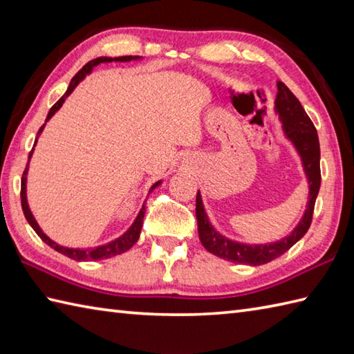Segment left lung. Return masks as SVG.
<instances>
[{
  "label": "left lung",
  "instance_id": "left-lung-1",
  "mask_svg": "<svg viewBox=\"0 0 354 354\" xmlns=\"http://www.w3.org/2000/svg\"><path fill=\"white\" fill-rule=\"evenodd\" d=\"M277 88L278 93L275 99V112L280 117V122L283 123L284 135L292 141V145L295 146L297 152L301 156L307 181H309L307 209L303 219L297 225V228L288 237L278 240L275 243L246 245L234 242V240L227 239L213 228V225L209 223L208 216L204 209V204H202L201 193L198 192L196 194V219L201 243L204 245L208 252H212L223 260L240 263V265H265V263L272 261L274 259L283 255L286 251H289L306 234L307 230L310 228L315 201H317L321 187V153L317 129H315L312 120L306 114L301 103L292 94L290 89L283 82H277Z\"/></svg>",
  "mask_w": 354,
  "mask_h": 354
}]
</instances>
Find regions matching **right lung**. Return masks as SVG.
<instances>
[{
  "label": "right lung",
  "instance_id": "add662e5",
  "mask_svg": "<svg viewBox=\"0 0 354 354\" xmlns=\"http://www.w3.org/2000/svg\"><path fill=\"white\" fill-rule=\"evenodd\" d=\"M137 59H141L140 56H120V57H97V59H93V61H89L84 68H82L76 76H74L70 82V86L68 89H66V93L59 99L55 104H53L51 109L48 111V115H47V120L45 122H48V120L56 114V112L61 109V106L64 104L65 99L68 97L73 91L74 88H76L82 80L85 79L86 74H89L93 71V68L95 65L99 64H103V62H129V61H137ZM44 126H41V129L37 131V137H39V133L44 131ZM37 137L35 140V145H33V149L36 146V141H37ZM33 149L32 152L28 153V162H30V158H32L33 155ZM28 162H27V167L24 170V173H22V179H21V205H22V212H24V216L27 222L30 223V227H32L36 234L39 236L45 243H47L48 246H51L53 250L61 252L64 255H66V257H70L73 260L76 261H86V260H104V259H109V257H114V255H118V254H123L126 252L127 250H131V248L135 245V242L140 239V232H141V227H142V219H145V213H146V202L142 204L140 213L137 216V219L133 221V223L131 225V228L127 230L123 236H120L118 239L112 240V242L106 243V245H102V246H95V248H86V250H79V248H65V246H61L57 245L56 242H53V240L44 234V231L39 228V225H37V222L35 221V217L32 214V212H30L28 208V204H27V171H28ZM161 184V181L155 183L152 187H150L149 193H152L153 189H156L158 185Z\"/></svg>",
  "mask_w": 354,
  "mask_h": 354
}]
</instances>
